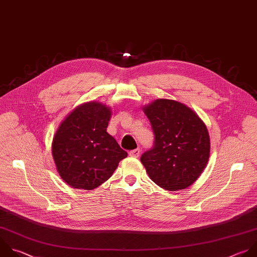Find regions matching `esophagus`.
I'll use <instances>...</instances> for the list:
<instances>
[{"instance_id":"34e87169","label":"esophagus","mask_w":257,"mask_h":257,"mask_svg":"<svg viewBox=\"0 0 257 257\" xmlns=\"http://www.w3.org/2000/svg\"><path fill=\"white\" fill-rule=\"evenodd\" d=\"M129 155L132 156V157H138L140 155V149L136 148V149H133V150L129 151Z\"/></svg>"}]
</instances>
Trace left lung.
Returning a JSON list of instances; mask_svg holds the SVG:
<instances>
[{
    "label": "left lung",
    "instance_id": "left-lung-1",
    "mask_svg": "<svg viewBox=\"0 0 257 257\" xmlns=\"http://www.w3.org/2000/svg\"><path fill=\"white\" fill-rule=\"evenodd\" d=\"M143 110L154 133L152 148L140 158L149 178L167 191L190 187L209 159L206 125L189 107L172 100H156Z\"/></svg>",
    "mask_w": 257,
    "mask_h": 257
}]
</instances>
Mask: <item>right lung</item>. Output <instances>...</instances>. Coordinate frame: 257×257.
I'll use <instances>...</instances> for the list:
<instances>
[{
    "label": "right lung",
    "mask_w": 257,
    "mask_h": 257,
    "mask_svg": "<svg viewBox=\"0 0 257 257\" xmlns=\"http://www.w3.org/2000/svg\"><path fill=\"white\" fill-rule=\"evenodd\" d=\"M111 111L97 102L73 110L60 124L52 155L61 179L75 189L94 190L111 178L127 156L107 132Z\"/></svg>",
    "instance_id": "obj_1"
}]
</instances>
